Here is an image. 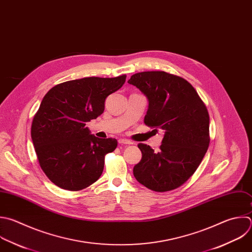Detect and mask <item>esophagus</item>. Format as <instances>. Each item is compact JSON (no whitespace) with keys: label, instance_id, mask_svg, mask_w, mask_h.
I'll return each mask as SVG.
<instances>
[{"label":"esophagus","instance_id":"obj_1","mask_svg":"<svg viewBox=\"0 0 252 252\" xmlns=\"http://www.w3.org/2000/svg\"><path fill=\"white\" fill-rule=\"evenodd\" d=\"M119 143H121V144H132V142H131L130 140L126 139V138H121V139H119Z\"/></svg>","mask_w":252,"mask_h":252}]
</instances>
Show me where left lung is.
<instances>
[{
    "instance_id": "8db88e82",
    "label": "left lung",
    "mask_w": 252,
    "mask_h": 252,
    "mask_svg": "<svg viewBox=\"0 0 252 252\" xmlns=\"http://www.w3.org/2000/svg\"><path fill=\"white\" fill-rule=\"evenodd\" d=\"M128 83L148 99L144 124L165 131L158 152L138 143L142 158L133 167V175L155 192L177 189L195 173L209 148L207 107L191 84L174 74L139 72Z\"/></svg>"
}]
</instances>
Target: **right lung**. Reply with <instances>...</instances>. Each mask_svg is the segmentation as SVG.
<instances>
[{"instance_id": "obj_1", "label": "right lung", "mask_w": 252, "mask_h": 252, "mask_svg": "<svg viewBox=\"0 0 252 252\" xmlns=\"http://www.w3.org/2000/svg\"><path fill=\"white\" fill-rule=\"evenodd\" d=\"M126 78L66 81L43 97L32 120V139L42 171L56 186L80 191L102 175L105 156L118 141L90 134L86 123L104 113L106 98L122 88Z\"/></svg>"}]
</instances>
